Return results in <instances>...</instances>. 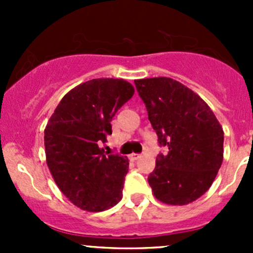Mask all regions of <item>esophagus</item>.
Segmentation results:
<instances>
[{"instance_id":"34e87169","label":"esophagus","mask_w":253,"mask_h":253,"mask_svg":"<svg viewBox=\"0 0 253 253\" xmlns=\"http://www.w3.org/2000/svg\"><path fill=\"white\" fill-rule=\"evenodd\" d=\"M139 158H141V154H136V153H133V154L129 155V159L133 160V162H134V160H138Z\"/></svg>"}]
</instances>
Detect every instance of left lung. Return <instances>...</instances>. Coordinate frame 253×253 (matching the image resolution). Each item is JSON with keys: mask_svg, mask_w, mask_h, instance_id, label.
Here are the masks:
<instances>
[{"mask_svg": "<svg viewBox=\"0 0 253 253\" xmlns=\"http://www.w3.org/2000/svg\"><path fill=\"white\" fill-rule=\"evenodd\" d=\"M158 142L169 149L159 154L148 176L155 198L185 206L208 191L223 163L224 132L206 101L168 77L134 81Z\"/></svg>", "mask_w": 253, "mask_h": 253, "instance_id": "8db88e82", "label": "left lung"}]
</instances>
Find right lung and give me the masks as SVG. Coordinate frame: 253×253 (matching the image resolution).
I'll return each mask as SVG.
<instances>
[{"mask_svg":"<svg viewBox=\"0 0 253 253\" xmlns=\"http://www.w3.org/2000/svg\"><path fill=\"white\" fill-rule=\"evenodd\" d=\"M133 93L124 79H91L63 96L45 127L48 170L61 192L83 211H103L121 201L128 159L99 144Z\"/></svg>","mask_w":253,"mask_h":253,"instance_id":"right-lung-1","label":"right lung"}]
</instances>
